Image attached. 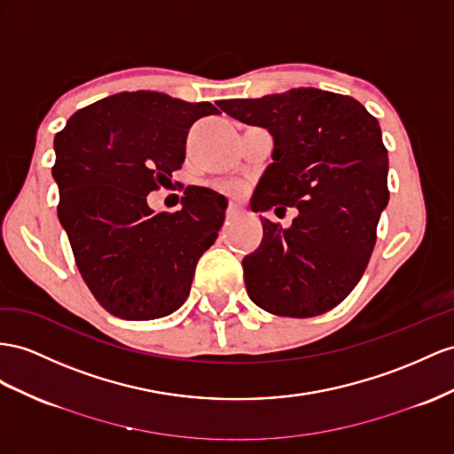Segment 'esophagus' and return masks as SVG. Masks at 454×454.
<instances>
[{
	"mask_svg": "<svg viewBox=\"0 0 454 454\" xmlns=\"http://www.w3.org/2000/svg\"><path fill=\"white\" fill-rule=\"evenodd\" d=\"M239 216V208L236 205H228V211H226V218L228 220H236Z\"/></svg>",
	"mask_w": 454,
	"mask_h": 454,
	"instance_id": "obj_1",
	"label": "esophagus"
}]
</instances>
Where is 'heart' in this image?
Instances as JSON below:
<instances>
[{
    "mask_svg": "<svg viewBox=\"0 0 454 454\" xmlns=\"http://www.w3.org/2000/svg\"><path fill=\"white\" fill-rule=\"evenodd\" d=\"M224 188L230 192H239V185L238 184H224Z\"/></svg>",
    "mask_w": 454,
    "mask_h": 454,
    "instance_id": "heart-1",
    "label": "heart"
}]
</instances>
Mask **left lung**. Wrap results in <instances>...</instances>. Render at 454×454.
<instances>
[{"mask_svg": "<svg viewBox=\"0 0 454 454\" xmlns=\"http://www.w3.org/2000/svg\"><path fill=\"white\" fill-rule=\"evenodd\" d=\"M218 107L274 136V162L254 190L253 211L299 208L287 230L262 218L261 247L243 259L251 301L278 317L324 315L363 278L389 201L376 116L353 98L317 88Z\"/></svg>", "mask_w": 454, "mask_h": 454, "instance_id": "1", "label": "left lung"}]
</instances>
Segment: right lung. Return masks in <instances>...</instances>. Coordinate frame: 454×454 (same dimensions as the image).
<instances>
[{"mask_svg":"<svg viewBox=\"0 0 454 454\" xmlns=\"http://www.w3.org/2000/svg\"><path fill=\"white\" fill-rule=\"evenodd\" d=\"M218 114L157 91H122L76 111L55 136L61 224L98 303L124 320L180 309L195 264L224 224L226 197L188 185L176 213L145 197L182 168L190 126Z\"/></svg>","mask_w":454,"mask_h":454,"instance_id":"obj_1","label":"right lung"}]
</instances>
